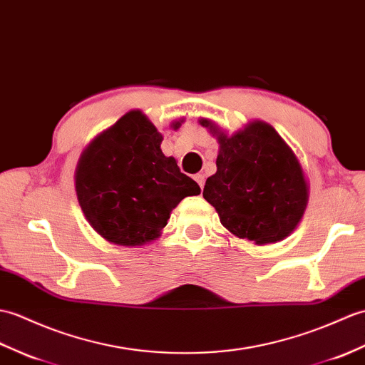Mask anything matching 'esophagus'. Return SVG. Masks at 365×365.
I'll return each instance as SVG.
<instances>
[{
	"instance_id": "esophagus-1",
	"label": "esophagus",
	"mask_w": 365,
	"mask_h": 365,
	"mask_svg": "<svg viewBox=\"0 0 365 365\" xmlns=\"http://www.w3.org/2000/svg\"><path fill=\"white\" fill-rule=\"evenodd\" d=\"M194 180L199 183L200 188H203V185H205V175H203V174H196V175H194Z\"/></svg>"
}]
</instances>
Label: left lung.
I'll use <instances>...</instances> for the list:
<instances>
[{"instance_id": "8db88e82", "label": "left lung", "mask_w": 365, "mask_h": 365, "mask_svg": "<svg viewBox=\"0 0 365 365\" xmlns=\"http://www.w3.org/2000/svg\"><path fill=\"white\" fill-rule=\"evenodd\" d=\"M199 124L216 137L217 171L203 199L236 238L257 245L283 241L297 227L309 199V183L294 150L264 121H250L232 135L216 123Z\"/></svg>"}]
</instances>
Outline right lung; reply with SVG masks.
<instances>
[{
	"label": "right lung",
	"instance_id": "obj_1",
	"mask_svg": "<svg viewBox=\"0 0 365 365\" xmlns=\"http://www.w3.org/2000/svg\"><path fill=\"white\" fill-rule=\"evenodd\" d=\"M182 123L171 127L179 129ZM162 141L149 118L130 110L83 149L76 194L83 216L106 241L125 247L154 241L180 200L200 194L175 158L163 154Z\"/></svg>",
	"mask_w": 365,
	"mask_h": 365
}]
</instances>
